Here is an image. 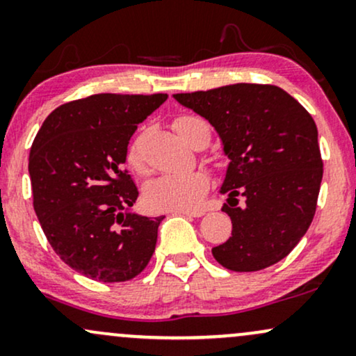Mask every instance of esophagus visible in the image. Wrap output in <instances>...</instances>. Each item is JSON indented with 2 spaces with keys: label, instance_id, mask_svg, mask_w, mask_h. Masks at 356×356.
<instances>
[{
  "label": "esophagus",
  "instance_id": "esophagus-1",
  "mask_svg": "<svg viewBox=\"0 0 356 356\" xmlns=\"http://www.w3.org/2000/svg\"><path fill=\"white\" fill-rule=\"evenodd\" d=\"M179 215H186V216H193V218H200V216L204 215V211L202 210H178Z\"/></svg>",
  "mask_w": 356,
  "mask_h": 356
}]
</instances>
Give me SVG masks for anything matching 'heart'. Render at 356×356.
I'll use <instances>...</instances> for the list:
<instances>
[{
  "mask_svg": "<svg viewBox=\"0 0 356 356\" xmlns=\"http://www.w3.org/2000/svg\"><path fill=\"white\" fill-rule=\"evenodd\" d=\"M207 127L195 116H179L175 120V129L190 145L195 143L198 129ZM127 160L136 171L145 170L141 154V140L135 138L129 145ZM210 188V178L203 171H186V173H165L146 183L143 196L145 203L152 210H193L202 203Z\"/></svg>",
  "mask_w": 356,
  "mask_h": 356,
  "instance_id": "1",
  "label": "heart"
}]
</instances>
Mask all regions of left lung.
<instances>
[{"label": "left lung", "mask_w": 356, "mask_h": 356, "mask_svg": "<svg viewBox=\"0 0 356 356\" xmlns=\"http://www.w3.org/2000/svg\"><path fill=\"white\" fill-rule=\"evenodd\" d=\"M216 129L229 158L221 193L232 236L211 250L232 271L275 265L298 245L316 210L323 161L312 115L282 88L236 83L173 95Z\"/></svg>", "instance_id": "1"}]
</instances>
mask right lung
<instances>
[{"label":"right lung","instance_id":"add662e5","mask_svg":"<svg viewBox=\"0 0 356 356\" xmlns=\"http://www.w3.org/2000/svg\"><path fill=\"white\" fill-rule=\"evenodd\" d=\"M168 95L99 93L49 113L29 152L33 207L70 268L103 283L146 268L165 216L129 211L138 198L123 163L129 138Z\"/></svg>","mask_w":356,"mask_h":356}]
</instances>
